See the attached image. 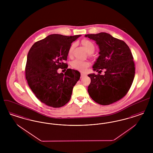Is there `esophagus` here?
<instances>
[{"mask_svg": "<svg viewBox=\"0 0 153 153\" xmlns=\"http://www.w3.org/2000/svg\"><path fill=\"white\" fill-rule=\"evenodd\" d=\"M85 76H86V74L85 73H81V78H82Z\"/></svg>", "mask_w": 153, "mask_h": 153, "instance_id": "1", "label": "esophagus"}]
</instances>
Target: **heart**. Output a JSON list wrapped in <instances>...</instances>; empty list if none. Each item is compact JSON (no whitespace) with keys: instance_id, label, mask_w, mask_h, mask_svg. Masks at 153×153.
<instances>
[{"instance_id":"obj_1","label":"heart","mask_w":153,"mask_h":153,"mask_svg":"<svg viewBox=\"0 0 153 153\" xmlns=\"http://www.w3.org/2000/svg\"><path fill=\"white\" fill-rule=\"evenodd\" d=\"M81 43L89 54H92L95 51V45L91 41L88 39H83L81 41ZM74 47V44H72L68 50V55L69 56H72ZM71 66L74 69L79 71L80 72H85L88 67L89 66V63L85 61L75 59L72 62Z\"/></svg>"}]
</instances>
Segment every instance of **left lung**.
Returning <instances> with one entry per match:
<instances>
[{
  "mask_svg": "<svg viewBox=\"0 0 153 153\" xmlns=\"http://www.w3.org/2000/svg\"><path fill=\"white\" fill-rule=\"evenodd\" d=\"M99 46L100 52L94 71L105 74H89L88 92L97 103L107 105L122 99L131 87L135 76V64L131 51L123 41L106 33L87 34Z\"/></svg>",
  "mask_w": 153,
  "mask_h": 153,
  "instance_id": "8db88e82",
  "label": "left lung"
}]
</instances>
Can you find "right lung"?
Returning <instances> with one entry per match:
<instances>
[{"mask_svg": "<svg viewBox=\"0 0 153 153\" xmlns=\"http://www.w3.org/2000/svg\"><path fill=\"white\" fill-rule=\"evenodd\" d=\"M80 35L51 34L30 48L25 68L26 79L36 98L46 105L59 108L70 100L73 87L79 80V71L68 69V50ZM61 68L65 73L58 74Z\"/></svg>", "mask_w": 153, "mask_h": 153, "instance_id": "right-lung-1", "label": "right lung"}]
</instances>
